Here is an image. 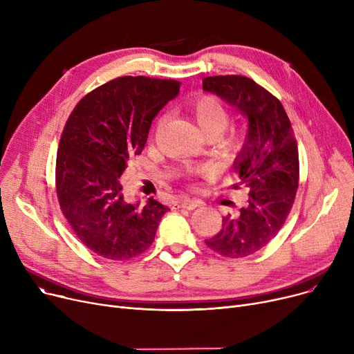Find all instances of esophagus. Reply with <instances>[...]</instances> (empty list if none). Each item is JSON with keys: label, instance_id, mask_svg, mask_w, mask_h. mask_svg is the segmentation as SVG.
I'll use <instances>...</instances> for the list:
<instances>
[{"label": "esophagus", "instance_id": "obj_1", "mask_svg": "<svg viewBox=\"0 0 354 354\" xmlns=\"http://www.w3.org/2000/svg\"><path fill=\"white\" fill-rule=\"evenodd\" d=\"M201 201H198V199H189V198H187V199H182L180 202H179V208H183V209H195V208H198V207H201Z\"/></svg>", "mask_w": 354, "mask_h": 354}]
</instances>
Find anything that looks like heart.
I'll return each instance as SVG.
<instances>
[{"label":"heart","mask_w":354,"mask_h":354,"mask_svg":"<svg viewBox=\"0 0 354 354\" xmlns=\"http://www.w3.org/2000/svg\"><path fill=\"white\" fill-rule=\"evenodd\" d=\"M189 111L203 133L216 138L222 145L232 147L236 145V136L224 132L230 123V113L218 97L212 95H198L189 100Z\"/></svg>","instance_id":"1"}]
</instances>
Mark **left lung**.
Instances as JSON below:
<instances>
[{
	"instance_id": "obj_1",
	"label": "left lung",
	"mask_w": 354,
	"mask_h": 354,
	"mask_svg": "<svg viewBox=\"0 0 354 354\" xmlns=\"http://www.w3.org/2000/svg\"><path fill=\"white\" fill-rule=\"evenodd\" d=\"M202 87L248 118V136L234 171L248 192L238 215L222 218V228L205 239L216 254L243 258L264 248L292 208L300 179L299 147L286 110L268 90L245 76H211ZM238 188V187H235Z\"/></svg>"
}]
</instances>
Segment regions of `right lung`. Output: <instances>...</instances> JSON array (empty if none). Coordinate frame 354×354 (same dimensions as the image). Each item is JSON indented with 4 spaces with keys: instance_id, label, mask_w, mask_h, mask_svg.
<instances>
[{
    "instance_id": "obj_1",
    "label": "right lung",
    "mask_w": 354,
    "mask_h": 354,
    "mask_svg": "<svg viewBox=\"0 0 354 354\" xmlns=\"http://www.w3.org/2000/svg\"><path fill=\"white\" fill-rule=\"evenodd\" d=\"M179 86L172 79H113L87 93L64 124L55 159L60 209L82 243L106 259L143 254L169 211L153 198L145 207L127 203L119 179Z\"/></svg>"
}]
</instances>
